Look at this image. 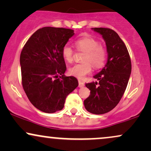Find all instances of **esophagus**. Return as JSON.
Returning <instances> with one entry per match:
<instances>
[{"label":"esophagus","instance_id":"1","mask_svg":"<svg viewBox=\"0 0 151 151\" xmlns=\"http://www.w3.org/2000/svg\"><path fill=\"white\" fill-rule=\"evenodd\" d=\"M84 86V82H82V81L79 80V87L81 88V87H83V86Z\"/></svg>","mask_w":151,"mask_h":151}]
</instances>
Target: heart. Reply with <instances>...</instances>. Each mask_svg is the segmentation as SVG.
Masks as SVG:
<instances>
[{"label":"heart","instance_id":"1","mask_svg":"<svg viewBox=\"0 0 151 151\" xmlns=\"http://www.w3.org/2000/svg\"><path fill=\"white\" fill-rule=\"evenodd\" d=\"M75 45L79 50L86 52L84 63L77 64L69 69L71 75L83 79L92 70V66L96 69L101 68L104 65L106 60V50L100 45L96 39L90 36L79 38L75 41ZM62 55L66 62L71 63L73 60L74 50L70 45L66 44L62 50Z\"/></svg>","mask_w":151,"mask_h":151}]
</instances>
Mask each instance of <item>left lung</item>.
<instances>
[{"label": "left lung", "instance_id": "obj_1", "mask_svg": "<svg viewBox=\"0 0 151 151\" xmlns=\"http://www.w3.org/2000/svg\"><path fill=\"white\" fill-rule=\"evenodd\" d=\"M104 40L108 59L104 67L93 78L98 81L86 84L90 95L84 107L93 114H103L116 107L122 98L131 73V62L127 48L115 31L104 27L91 28Z\"/></svg>", "mask_w": 151, "mask_h": 151}]
</instances>
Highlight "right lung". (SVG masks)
<instances>
[{
	"label": "right lung",
	"mask_w": 151,
	"mask_h": 151,
	"mask_svg": "<svg viewBox=\"0 0 151 151\" xmlns=\"http://www.w3.org/2000/svg\"><path fill=\"white\" fill-rule=\"evenodd\" d=\"M74 35L63 27H45L32 35L20 58L22 84L35 108L55 113L64 108L66 97L78 86L74 77H66L63 46Z\"/></svg>",
	"instance_id": "right-lung-1"
}]
</instances>
